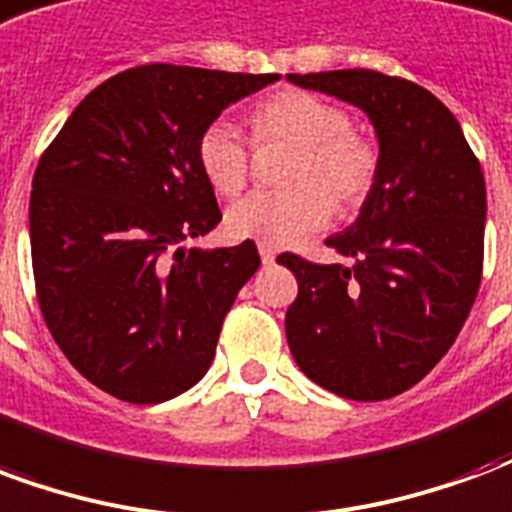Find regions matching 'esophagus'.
I'll return each instance as SVG.
<instances>
[{"label": "esophagus", "instance_id": "1", "mask_svg": "<svg viewBox=\"0 0 512 512\" xmlns=\"http://www.w3.org/2000/svg\"><path fill=\"white\" fill-rule=\"evenodd\" d=\"M260 260H263V263H274V260H277V249H274V246H263L260 244Z\"/></svg>", "mask_w": 512, "mask_h": 512}]
</instances>
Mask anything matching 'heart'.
I'll list each match as a JSON object with an SVG mask.
<instances>
[{
	"label": "heart",
	"mask_w": 512,
	"mask_h": 512,
	"mask_svg": "<svg viewBox=\"0 0 512 512\" xmlns=\"http://www.w3.org/2000/svg\"><path fill=\"white\" fill-rule=\"evenodd\" d=\"M257 142H290L285 191H252L227 208L224 227L238 241L290 246L321 230L332 208L340 216L362 208L378 180V150L354 128L351 112L307 90H279L252 109ZM197 167L216 194L235 197L249 180V145L227 120L197 136Z\"/></svg>",
	"instance_id": "1"
}]
</instances>
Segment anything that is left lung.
Listing matches in <instances>:
<instances>
[{"label":"left lung","instance_id":"obj_1","mask_svg":"<svg viewBox=\"0 0 512 512\" xmlns=\"http://www.w3.org/2000/svg\"><path fill=\"white\" fill-rule=\"evenodd\" d=\"M365 109L378 180L356 224L326 246L354 266L277 257L299 282L285 332L301 373L348 400H386L428 376L483 279L485 178L458 120L425 87L365 68L288 73Z\"/></svg>","mask_w":512,"mask_h":512}]
</instances>
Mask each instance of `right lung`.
<instances>
[{"mask_svg": "<svg viewBox=\"0 0 512 512\" xmlns=\"http://www.w3.org/2000/svg\"><path fill=\"white\" fill-rule=\"evenodd\" d=\"M279 73L139 65L73 109L35 169L32 274L54 343L90 384L164 403L197 384L260 266L252 241L183 249L222 222L197 136Z\"/></svg>", "mask_w": 512, "mask_h": 512, "instance_id": "right-lung-1", "label": "right lung"}]
</instances>
